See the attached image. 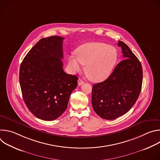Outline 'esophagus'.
I'll list each match as a JSON object with an SVG mask.
<instances>
[{
  "instance_id": "1",
  "label": "esophagus",
  "mask_w": 160,
  "mask_h": 160,
  "mask_svg": "<svg viewBox=\"0 0 160 160\" xmlns=\"http://www.w3.org/2000/svg\"><path fill=\"white\" fill-rule=\"evenodd\" d=\"M83 83H84V82H83L82 80L78 79V86H80V85H83Z\"/></svg>"
}]
</instances>
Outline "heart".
I'll return each mask as SVG.
<instances>
[{
  "mask_svg": "<svg viewBox=\"0 0 160 160\" xmlns=\"http://www.w3.org/2000/svg\"><path fill=\"white\" fill-rule=\"evenodd\" d=\"M75 56L68 57V66L72 73L79 72L85 65V73L94 82H101L111 74L118 58L117 49L104 43L88 42L79 46Z\"/></svg>",
  "mask_w": 160,
  "mask_h": 160,
  "instance_id": "obj_1",
  "label": "heart"
}]
</instances>
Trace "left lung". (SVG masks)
Instances as JSON below:
<instances>
[{
    "label": "left lung",
    "mask_w": 160,
    "mask_h": 160,
    "mask_svg": "<svg viewBox=\"0 0 160 160\" xmlns=\"http://www.w3.org/2000/svg\"><path fill=\"white\" fill-rule=\"evenodd\" d=\"M123 59L104 82L93 85L92 105L102 118L115 120L127 113L141 91L142 68L141 62L127 45L118 41Z\"/></svg>",
    "instance_id": "8db88e82"
}]
</instances>
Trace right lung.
Listing matches in <instances>:
<instances>
[{"mask_svg":"<svg viewBox=\"0 0 160 160\" xmlns=\"http://www.w3.org/2000/svg\"><path fill=\"white\" fill-rule=\"evenodd\" d=\"M63 40L59 36L40 39L20 66L22 98L29 111L43 120L59 117L77 86L78 77L63 70Z\"/></svg>","mask_w":160,"mask_h":160,"instance_id":"add662e5","label":"right lung"}]
</instances>
